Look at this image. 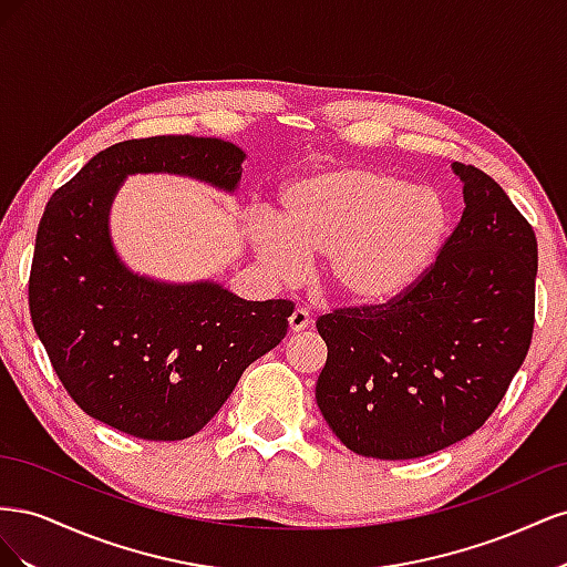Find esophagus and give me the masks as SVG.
I'll return each instance as SVG.
<instances>
[{
	"mask_svg": "<svg viewBox=\"0 0 567 567\" xmlns=\"http://www.w3.org/2000/svg\"><path fill=\"white\" fill-rule=\"evenodd\" d=\"M288 326H290V331H293V333L305 331L307 326H310V312L302 310V307H298V310L288 317Z\"/></svg>",
	"mask_w": 567,
	"mask_h": 567,
	"instance_id": "esophagus-1",
	"label": "esophagus"
}]
</instances>
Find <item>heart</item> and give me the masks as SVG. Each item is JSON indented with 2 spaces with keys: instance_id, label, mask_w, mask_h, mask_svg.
<instances>
[{
  "instance_id": "b5f03b06",
  "label": "heart",
  "mask_w": 567,
  "mask_h": 567,
  "mask_svg": "<svg viewBox=\"0 0 567 567\" xmlns=\"http://www.w3.org/2000/svg\"><path fill=\"white\" fill-rule=\"evenodd\" d=\"M450 229V210L431 186L369 165H333L281 192V225L252 229L257 257L296 277L305 257H326V284L357 307L400 300L431 267Z\"/></svg>"
}]
</instances>
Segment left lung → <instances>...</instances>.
Returning a JSON list of instances; mask_svg holds the SVG:
<instances>
[{
  "label": "left lung",
  "instance_id": "1",
  "mask_svg": "<svg viewBox=\"0 0 567 567\" xmlns=\"http://www.w3.org/2000/svg\"><path fill=\"white\" fill-rule=\"evenodd\" d=\"M461 221L435 262L383 307L317 319V404L359 456L400 461L473 435L518 373L535 329L537 238L483 169L454 163Z\"/></svg>",
  "mask_w": 567,
  "mask_h": 567
}]
</instances>
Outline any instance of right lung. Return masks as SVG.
<instances>
[{
    "label": "right lung",
    "instance_id": "1",
    "mask_svg": "<svg viewBox=\"0 0 567 567\" xmlns=\"http://www.w3.org/2000/svg\"><path fill=\"white\" fill-rule=\"evenodd\" d=\"M246 153L167 134L109 146L49 198L28 305L59 381L84 414L153 442L196 435L241 373L286 338L290 300L250 302L217 284L136 277L111 246L109 210L125 175L175 173L234 192Z\"/></svg>",
    "mask_w": 567,
    "mask_h": 567
}]
</instances>
